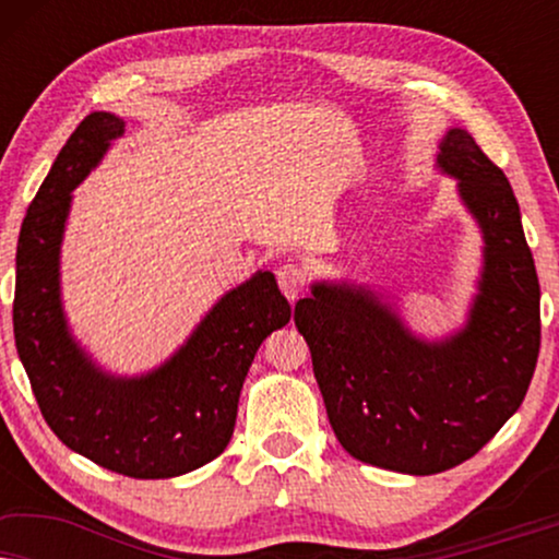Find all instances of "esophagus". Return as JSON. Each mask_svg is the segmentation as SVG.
<instances>
[{
  "label": "esophagus",
  "mask_w": 559,
  "mask_h": 559,
  "mask_svg": "<svg viewBox=\"0 0 559 559\" xmlns=\"http://www.w3.org/2000/svg\"><path fill=\"white\" fill-rule=\"evenodd\" d=\"M277 285L287 300H297L310 285L308 270H302L300 264H282L277 270Z\"/></svg>",
  "instance_id": "34e87169"
}]
</instances>
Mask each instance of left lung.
<instances>
[{"instance_id": "left-lung-1", "label": "left lung", "mask_w": 559, "mask_h": 559, "mask_svg": "<svg viewBox=\"0 0 559 559\" xmlns=\"http://www.w3.org/2000/svg\"><path fill=\"white\" fill-rule=\"evenodd\" d=\"M438 163L486 239L471 323L440 346L415 341L371 293L316 285L295 305L335 438L358 461L432 476L468 461L524 402L539 356V280L507 175L463 129Z\"/></svg>"}]
</instances>
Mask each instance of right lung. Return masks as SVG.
<instances>
[{"label": "right lung", "instance_id": "1", "mask_svg": "<svg viewBox=\"0 0 559 559\" xmlns=\"http://www.w3.org/2000/svg\"><path fill=\"white\" fill-rule=\"evenodd\" d=\"M124 134L94 111L75 127L29 203L17 241L14 343L58 440L132 478H173L224 453L257 348L289 323L274 274L259 272L209 312L186 348L142 379H111L75 348L58 295V249L71 190Z\"/></svg>", "mask_w": 559, "mask_h": 559}]
</instances>
